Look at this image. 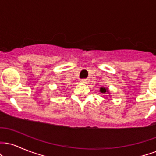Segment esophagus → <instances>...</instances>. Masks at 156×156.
<instances>
[{
	"mask_svg": "<svg viewBox=\"0 0 156 156\" xmlns=\"http://www.w3.org/2000/svg\"><path fill=\"white\" fill-rule=\"evenodd\" d=\"M88 82V80L87 79H81L80 80V83H86Z\"/></svg>",
	"mask_w": 156,
	"mask_h": 156,
	"instance_id": "34e87169",
	"label": "esophagus"
}]
</instances>
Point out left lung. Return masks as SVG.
Wrapping results in <instances>:
<instances>
[{
	"mask_svg": "<svg viewBox=\"0 0 156 156\" xmlns=\"http://www.w3.org/2000/svg\"><path fill=\"white\" fill-rule=\"evenodd\" d=\"M106 91H107V89H105V88H104V87H101V92L102 93H105V92H106Z\"/></svg>",
	"mask_w": 156,
	"mask_h": 156,
	"instance_id": "1",
	"label": "left lung"
}]
</instances>
